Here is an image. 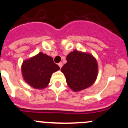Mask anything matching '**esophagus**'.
Here are the masks:
<instances>
[{
    "label": "esophagus",
    "mask_w": 128,
    "mask_h": 128,
    "mask_svg": "<svg viewBox=\"0 0 128 128\" xmlns=\"http://www.w3.org/2000/svg\"><path fill=\"white\" fill-rule=\"evenodd\" d=\"M58 66H60V68H62V66H63V63H62V62H60V63H59L58 64Z\"/></svg>",
    "instance_id": "1"
}]
</instances>
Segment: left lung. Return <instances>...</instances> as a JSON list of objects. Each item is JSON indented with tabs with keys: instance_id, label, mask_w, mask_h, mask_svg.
I'll return each mask as SVG.
<instances>
[{
	"instance_id": "8db88e82",
	"label": "left lung",
	"mask_w": 128,
	"mask_h": 128,
	"mask_svg": "<svg viewBox=\"0 0 128 128\" xmlns=\"http://www.w3.org/2000/svg\"><path fill=\"white\" fill-rule=\"evenodd\" d=\"M61 70L68 86L74 92L88 88L94 84L98 76L97 61L88 53L74 50L66 56V63Z\"/></svg>"
}]
</instances>
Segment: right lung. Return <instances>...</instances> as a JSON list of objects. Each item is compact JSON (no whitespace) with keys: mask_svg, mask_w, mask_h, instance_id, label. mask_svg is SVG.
<instances>
[{"mask_svg":"<svg viewBox=\"0 0 128 128\" xmlns=\"http://www.w3.org/2000/svg\"><path fill=\"white\" fill-rule=\"evenodd\" d=\"M58 70L60 67L54 63L53 59L42 52L25 60L22 65L25 81L36 89L47 87L52 74Z\"/></svg>","mask_w":128,"mask_h":128,"instance_id":"1","label":"right lung"}]
</instances>
